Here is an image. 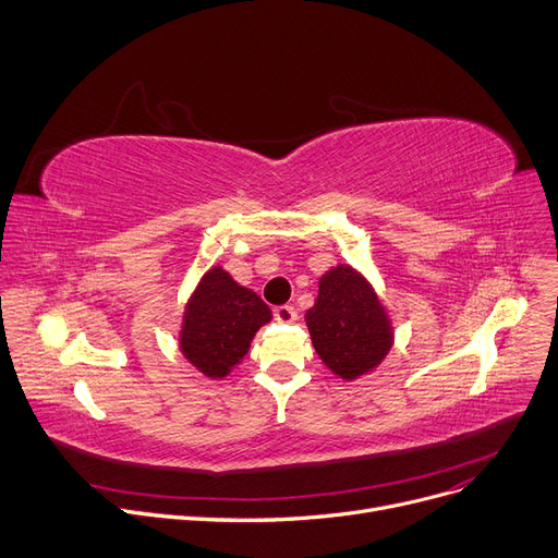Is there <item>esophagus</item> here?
Segmentation results:
<instances>
[{
  "label": "esophagus",
  "mask_w": 558,
  "mask_h": 558,
  "mask_svg": "<svg viewBox=\"0 0 558 558\" xmlns=\"http://www.w3.org/2000/svg\"><path fill=\"white\" fill-rule=\"evenodd\" d=\"M274 318L278 323H293L295 318H299V314H295V310L291 305H280L274 310Z\"/></svg>",
  "instance_id": "1"
}]
</instances>
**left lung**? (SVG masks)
Instances as JSON below:
<instances>
[{"instance_id": "8db88e82", "label": "left lung", "mask_w": 558, "mask_h": 558, "mask_svg": "<svg viewBox=\"0 0 558 558\" xmlns=\"http://www.w3.org/2000/svg\"><path fill=\"white\" fill-rule=\"evenodd\" d=\"M305 320L323 363L348 381L379 365L392 345L390 323L373 287L345 265L320 278Z\"/></svg>"}]
</instances>
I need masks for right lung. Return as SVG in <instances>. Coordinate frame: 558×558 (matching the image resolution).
Wrapping results in <instances>:
<instances>
[{"label":"right lung","instance_id":"1","mask_svg":"<svg viewBox=\"0 0 558 558\" xmlns=\"http://www.w3.org/2000/svg\"><path fill=\"white\" fill-rule=\"evenodd\" d=\"M269 320L271 310L257 293L215 267L185 310L181 352L206 377L225 379L248 352L255 331Z\"/></svg>","mask_w":558,"mask_h":558}]
</instances>
